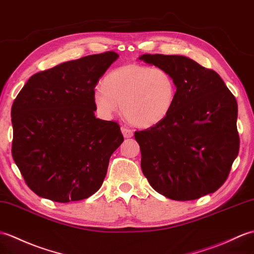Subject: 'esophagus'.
Masks as SVG:
<instances>
[{
  "label": "esophagus",
  "mask_w": 254,
  "mask_h": 254,
  "mask_svg": "<svg viewBox=\"0 0 254 254\" xmlns=\"http://www.w3.org/2000/svg\"><path fill=\"white\" fill-rule=\"evenodd\" d=\"M121 132L123 134V136L128 138V137H132L133 136V131L129 127H126V126H122L121 127Z\"/></svg>",
  "instance_id": "obj_1"
}]
</instances>
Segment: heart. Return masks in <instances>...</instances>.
<instances>
[{
    "mask_svg": "<svg viewBox=\"0 0 254 254\" xmlns=\"http://www.w3.org/2000/svg\"><path fill=\"white\" fill-rule=\"evenodd\" d=\"M176 84L167 70L140 64H127L110 71L105 84L94 88L97 113L110 118L119 110L132 125L150 127L163 121L173 108Z\"/></svg>",
    "mask_w": 254,
    "mask_h": 254,
    "instance_id": "1",
    "label": "heart"
}]
</instances>
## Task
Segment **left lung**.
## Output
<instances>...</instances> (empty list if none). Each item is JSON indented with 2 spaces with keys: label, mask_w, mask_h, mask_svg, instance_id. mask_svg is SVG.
<instances>
[{
  "label": "left lung",
  "mask_w": 254,
  "mask_h": 254,
  "mask_svg": "<svg viewBox=\"0 0 254 254\" xmlns=\"http://www.w3.org/2000/svg\"><path fill=\"white\" fill-rule=\"evenodd\" d=\"M139 60L167 70L176 84L166 119L134 134L146 179L157 192L179 201L216 191L239 151L235 96L214 70L188 57L145 54Z\"/></svg>",
  "instance_id": "obj_1"
}]
</instances>
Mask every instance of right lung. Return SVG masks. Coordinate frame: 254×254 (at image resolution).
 I'll list each match as a JSON object with an SVG mask.
<instances>
[{"mask_svg":"<svg viewBox=\"0 0 254 254\" xmlns=\"http://www.w3.org/2000/svg\"><path fill=\"white\" fill-rule=\"evenodd\" d=\"M119 55L110 51L33 74L11 106V155L38 196L66 203L102 186L123 135L115 121L97 119L93 92Z\"/></svg>","mask_w":254,"mask_h":254,"instance_id":"right-lung-1","label":"right lung"}]
</instances>
